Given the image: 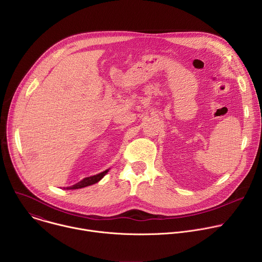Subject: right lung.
Returning a JSON list of instances; mask_svg holds the SVG:
<instances>
[{
    "instance_id": "obj_1",
    "label": "right lung",
    "mask_w": 262,
    "mask_h": 262,
    "mask_svg": "<svg viewBox=\"0 0 262 262\" xmlns=\"http://www.w3.org/2000/svg\"><path fill=\"white\" fill-rule=\"evenodd\" d=\"M107 172H108V169H106L105 171H103V172H101V173H98V174H96V175L86 177V178H84L83 180L79 181L78 183L73 184V185H71V186H68V188H66V190H77V189H82V188H85V186L94 184V183L98 182Z\"/></svg>"
}]
</instances>
